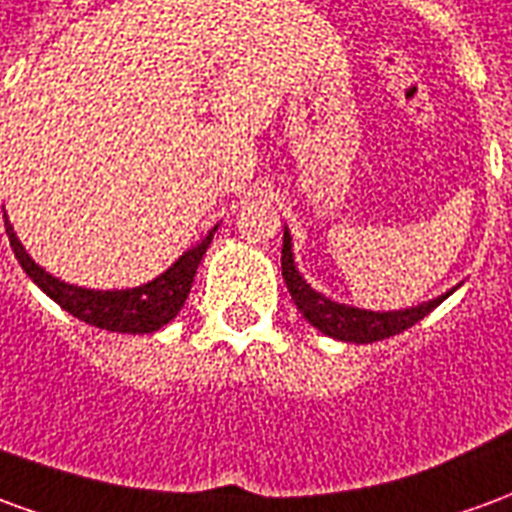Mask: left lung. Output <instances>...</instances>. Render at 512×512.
<instances>
[{"instance_id":"8db88e82","label":"left lung","mask_w":512,"mask_h":512,"mask_svg":"<svg viewBox=\"0 0 512 512\" xmlns=\"http://www.w3.org/2000/svg\"><path fill=\"white\" fill-rule=\"evenodd\" d=\"M290 241H293V238H290L288 227H285V238H282V277H285V285H288L290 296L296 301V307H299L301 315H304L318 332L329 334L334 340H343V343H378V340H386V337H392V334L406 332L414 323L422 321L430 310H436L441 301L447 299L452 290H455H447L444 296L422 301L417 307H406V310L373 312L362 310V307H354V304H340V301H334L329 299V296L318 293L307 279L301 277Z\"/></svg>"}]
</instances>
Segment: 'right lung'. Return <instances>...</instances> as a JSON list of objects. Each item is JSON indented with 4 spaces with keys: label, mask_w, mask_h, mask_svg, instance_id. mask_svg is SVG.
<instances>
[{
    "label": "right lung",
    "mask_w": 512,
    "mask_h": 512,
    "mask_svg": "<svg viewBox=\"0 0 512 512\" xmlns=\"http://www.w3.org/2000/svg\"><path fill=\"white\" fill-rule=\"evenodd\" d=\"M7 238H10V246L16 252L18 263L27 271L29 279L38 285L49 299H54L60 304L62 310L71 312L73 318L90 323V326H98V329H106V332H123V334H150L158 332L161 326H167L175 315L180 312V307L189 299L191 282H194V274H197V266H200L205 249L211 246L213 233L216 227L208 230V235L202 238L200 244H194L191 249H186L183 255L172 263V266L158 274L156 279H150L139 288H126V290H95V288H82V285H71L65 279L54 277L46 268L38 266L29 252L24 249V244L18 241V235L13 233V224L7 222Z\"/></svg>",
    "instance_id": "right-lung-1"
}]
</instances>
